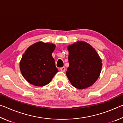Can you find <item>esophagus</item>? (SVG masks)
I'll return each instance as SVG.
<instances>
[{
    "label": "esophagus",
    "mask_w": 123,
    "mask_h": 123,
    "mask_svg": "<svg viewBox=\"0 0 123 123\" xmlns=\"http://www.w3.org/2000/svg\"><path fill=\"white\" fill-rule=\"evenodd\" d=\"M60 70H61V72H65V70H66L65 67H62V68H60Z\"/></svg>",
    "instance_id": "34e87169"
}]
</instances>
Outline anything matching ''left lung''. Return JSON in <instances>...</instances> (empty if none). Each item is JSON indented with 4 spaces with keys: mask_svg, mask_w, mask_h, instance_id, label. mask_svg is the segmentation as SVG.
Wrapping results in <instances>:
<instances>
[{
    "mask_svg": "<svg viewBox=\"0 0 123 123\" xmlns=\"http://www.w3.org/2000/svg\"><path fill=\"white\" fill-rule=\"evenodd\" d=\"M69 66L66 75L74 87L85 89L92 85L100 74L101 59L90 44L78 41L68 47Z\"/></svg>",
    "mask_w": 123,
    "mask_h": 123,
    "instance_id": "obj_1",
    "label": "left lung"
}]
</instances>
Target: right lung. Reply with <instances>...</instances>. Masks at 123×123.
<instances>
[{
  "mask_svg": "<svg viewBox=\"0 0 123 123\" xmlns=\"http://www.w3.org/2000/svg\"><path fill=\"white\" fill-rule=\"evenodd\" d=\"M55 47L52 43L38 42L29 47L23 55L20 70L30 84L44 86L59 72L51 55Z\"/></svg>",
  "mask_w": 123,
  "mask_h": 123,
  "instance_id": "right-lung-1",
  "label": "right lung"
}]
</instances>
